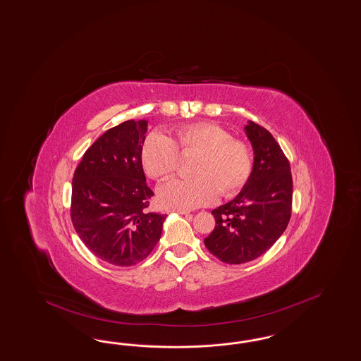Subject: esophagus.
<instances>
[{
	"instance_id": "obj_1",
	"label": "esophagus",
	"mask_w": 361,
	"mask_h": 361,
	"mask_svg": "<svg viewBox=\"0 0 361 361\" xmlns=\"http://www.w3.org/2000/svg\"><path fill=\"white\" fill-rule=\"evenodd\" d=\"M169 212H176L178 214H187V213H189V211H187V209H171Z\"/></svg>"
}]
</instances>
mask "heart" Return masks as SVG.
Here are the masks:
<instances>
[{
  "label": "heart",
  "instance_id": "obj_1",
  "mask_svg": "<svg viewBox=\"0 0 361 361\" xmlns=\"http://www.w3.org/2000/svg\"><path fill=\"white\" fill-rule=\"evenodd\" d=\"M181 157H193L192 178L172 180L162 185V204L195 208L211 204L216 197H233L245 187L253 169L248 144L220 125L192 123L174 128L169 136L150 133L144 140L140 160L145 173L164 181L172 177Z\"/></svg>",
  "mask_w": 361,
  "mask_h": 361
}]
</instances>
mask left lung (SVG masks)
Here are the masks:
<instances>
[{"instance_id":"obj_1","label":"left lung","mask_w":361,"mask_h":361,"mask_svg":"<svg viewBox=\"0 0 361 361\" xmlns=\"http://www.w3.org/2000/svg\"><path fill=\"white\" fill-rule=\"evenodd\" d=\"M253 171L237 197L212 211L216 225L204 244L220 262L260 257L286 231L292 214V173L286 154L262 125L249 123Z\"/></svg>"}]
</instances>
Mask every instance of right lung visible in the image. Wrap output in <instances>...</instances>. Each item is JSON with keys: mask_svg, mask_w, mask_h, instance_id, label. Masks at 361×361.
<instances>
[{"mask_svg": "<svg viewBox=\"0 0 361 361\" xmlns=\"http://www.w3.org/2000/svg\"><path fill=\"white\" fill-rule=\"evenodd\" d=\"M148 123L108 129L84 153L72 181L71 219L94 256L117 267L145 260L161 237L166 214L149 211L152 192L140 150Z\"/></svg>", "mask_w": 361, "mask_h": 361, "instance_id": "obj_1", "label": "right lung"}]
</instances>
